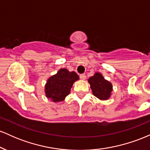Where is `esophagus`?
Here are the masks:
<instances>
[{
	"label": "esophagus",
	"instance_id": "34e87169",
	"mask_svg": "<svg viewBox=\"0 0 150 150\" xmlns=\"http://www.w3.org/2000/svg\"><path fill=\"white\" fill-rule=\"evenodd\" d=\"M80 79L81 80H85L86 79V75H85V74H81V75H80Z\"/></svg>",
	"mask_w": 150,
	"mask_h": 150
}]
</instances>
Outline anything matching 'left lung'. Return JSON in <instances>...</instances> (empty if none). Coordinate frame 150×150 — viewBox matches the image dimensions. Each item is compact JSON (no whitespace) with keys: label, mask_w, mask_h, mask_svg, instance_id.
I'll return each instance as SVG.
<instances>
[{"label":"left lung","mask_w":150,"mask_h":150,"mask_svg":"<svg viewBox=\"0 0 150 150\" xmlns=\"http://www.w3.org/2000/svg\"><path fill=\"white\" fill-rule=\"evenodd\" d=\"M88 82L90 84L93 94L95 97L101 100H106L111 96L112 85L105 80L101 74L95 73L94 76L89 77Z\"/></svg>","instance_id":"8db88e82"}]
</instances>
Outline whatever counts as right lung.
<instances>
[{"label":"right lung","instance_id":"1","mask_svg":"<svg viewBox=\"0 0 150 150\" xmlns=\"http://www.w3.org/2000/svg\"><path fill=\"white\" fill-rule=\"evenodd\" d=\"M77 80L79 76L76 73L61 68L47 80L45 86L46 97L54 102L63 101L70 94L72 86Z\"/></svg>","mask_w":150,"mask_h":150}]
</instances>
